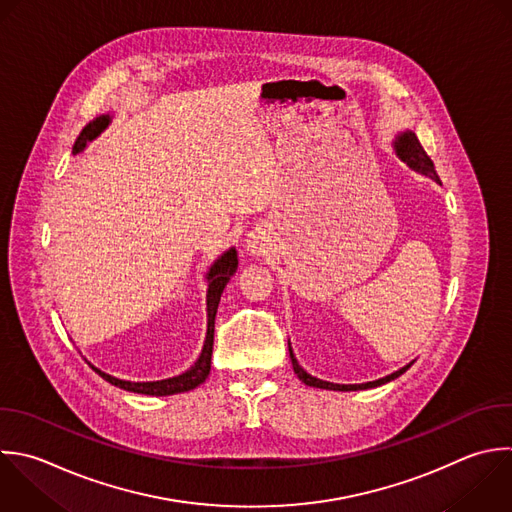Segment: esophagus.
<instances>
[{"mask_svg":"<svg viewBox=\"0 0 512 512\" xmlns=\"http://www.w3.org/2000/svg\"><path fill=\"white\" fill-rule=\"evenodd\" d=\"M250 248H252V252H260V248H258V244H250Z\"/></svg>","mask_w":512,"mask_h":512,"instance_id":"obj_1","label":"esophagus"}]
</instances>
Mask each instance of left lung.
<instances>
[{
	"label": "left lung",
	"instance_id": "8db88e82",
	"mask_svg": "<svg viewBox=\"0 0 512 512\" xmlns=\"http://www.w3.org/2000/svg\"><path fill=\"white\" fill-rule=\"evenodd\" d=\"M396 152H398V156H400L402 160H406L412 168H418V170H422V172H428L432 178L438 180V174H436V170H434V164H432L430 156L422 150V146L418 144V140H416L412 134H404V136L398 138V142H396ZM290 358H292L294 372L298 374V378H300L304 384L316 386V388H326V390H364V388H374V386H380V384H386V382L398 378L400 374H404V372L412 366V364H408V366L396 370L394 374L384 376V378L374 380V382H366V384H346V386H344V384L324 382V380H318V378L306 374V370H302V366L296 362V358H294V354H292V348H290Z\"/></svg>",
	"mask_w": 512,
	"mask_h": 512
}]
</instances>
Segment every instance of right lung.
<instances>
[{
	"mask_svg": "<svg viewBox=\"0 0 512 512\" xmlns=\"http://www.w3.org/2000/svg\"><path fill=\"white\" fill-rule=\"evenodd\" d=\"M110 124L108 116H100L94 122H90L82 134L78 136L76 144H74V154H78L80 150H84L86 142L94 140L106 126ZM238 270V256L236 250H228L212 268L208 274V334H206V344L204 350L198 358V362L184 374L168 378V380H158V382H128V380H118L98 368H94L104 380H108L110 384L136 392V394H150V396H168V394H178V392H186L192 390L196 386H200L208 374H210V362H212V348H214V318H216V310H218V302L220 296L230 280V276Z\"/></svg>",
	"mask_w": 512,
	"mask_h": 512,
	"instance_id": "1",
	"label": "right lung"
}]
</instances>
